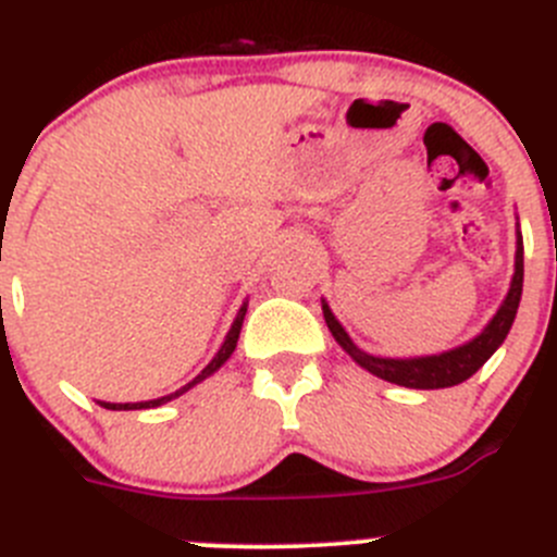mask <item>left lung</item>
Here are the masks:
<instances>
[{
  "label": "left lung",
  "mask_w": 557,
  "mask_h": 557,
  "mask_svg": "<svg viewBox=\"0 0 557 557\" xmlns=\"http://www.w3.org/2000/svg\"><path fill=\"white\" fill-rule=\"evenodd\" d=\"M522 274H524V263H522V233L517 238V269H513V280L511 288H508L506 302L500 305L495 319L490 321V326L475 337V341L465 343L459 349L445 351V355H434V357H414V360H387V357H373L366 355L362 349H357L351 337L346 335L337 319L332 315V310L326 305L324 308V321L330 326V332L335 335V341L341 343L343 351L362 366L366 371H371L373 376L384 379V382L401 384V387H412V389H440V387H454V384L467 382L483 362L490 360L492 355L497 351L503 341H506L508 330H511L513 319H517V308L519 299H522Z\"/></svg>",
  "instance_id": "8db88e82"
}]
</instances>
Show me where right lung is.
<instances>
[{"instance_id": "right-lung-1", "label": "right lung", "mask_w": 557, "mask_h": 557, "mask_svg": "<svg viewBox=\"0 0 557 557\" xmlns=\"http://www.w3.org/2000/svg\"><path fill=\"white\" fill-rule=\"evenodd\" d=\"M244 313H247V305H242V310H238V315H236V321H233V326H231V332H227V337H225V343H222V349L216 351V357L211 362H208L206 368H202L200 373H197L195 379H191L189 384H184V387L181 389H175L173 396H164V398H156V401H139V404H107V401H101V407L103 409H150V407H161V404H168L170 398H175V396H181V393H186V389L189 387H195L197 382H202V379L206 376H211V373L216 371V368L222 366V362L227 360V357L233 355V349H236V343H238V332H242V324H244Z\"/></svg>"}]
</instances>
